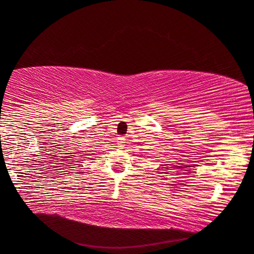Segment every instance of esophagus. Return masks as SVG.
<instances>
[{"mask_svg":"<svg viewBox=\"0 0 254 254\" xmlns=\"http://www.w3.org/2000/svg\"><path fill=\"white\" fill-rule=\"evenodd\" d=\"M125 143H126V138H124V137H120L118 139V146L120 148H123L125 146Z\"/></svg>","mask_w":254,"mask_h":254,"instance_id":"1","label":"esophagus"}]
</instances>
